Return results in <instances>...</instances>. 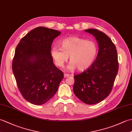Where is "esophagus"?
<instances>
[{"label":"esophagus","instance_id":"obj_1","mask_svg":"<svg viewBox=\"0 0 132 132\" xmlns=\"http://www.w3.org/2000/svg\"><path fill=\"white\" fill-rule=\"evenodd\" d=\"M70 75H69V74H64V78H67V77H69Z\"/></svg>","mask_w":132,"mask_h":132}]
</instances>
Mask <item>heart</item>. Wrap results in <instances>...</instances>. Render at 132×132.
<instances>
[{
  "instance_id": "obj_1",
  "label": "heart",
  "mask_w": 132,
  "mask_h": 132,
  "mask_svg": "<svg viewBox=\"0 0 132 132\" xmlns=\"http://www.w3.org/2000/svg\"><path fill=\"white\" fill-rule=\"evenodd\" d=\"M61 48L53 46L51 50L52 57L56 65L63 68L70 56V70L77 68L79 71H85L94 63L98 54L99 46L96 42L87 40L76 36L68 37L61 43Z\"/></svg>"
}]
</instances>
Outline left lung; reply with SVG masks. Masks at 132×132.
Instances as JSON below:
<instances>
[{
	"instance_id": "8db88e82",
	"label": "left lung",
	"mask_w": 132,
	"mask_h": 132,
	"mask_svg": "<svg viewBox=\"0 0 132 132\" xmlns=\"http://www.w3.org/2000/svg\"><path fill=\"white\" fill-rule=\"evenodd\" d=\"M85 31L91 33L99 45L98 54L90 68L75 75L73 91L87 104L102 102L111 93L119 70L116 46L105 33L95 29Z\"/></svg>"
}]
</instances>
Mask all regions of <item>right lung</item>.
<instances>
[{"label": "right lung", "mask_w": 132, "mask_h": 132, "mask_svg": "<svg viewBox=\"0 0 132 132\" xmlns=\"http://www.w3.org/2000/svg\"><path fill=\"white\" fill-rule=\"evenodd\" d=\"M61 32L40 27L24 36L17 46L12 71L23 97L36 105L46 103L57 92L64 77L53 63L52 44Z\"/></svg>", "instance_id": "1"}]
</instances>
